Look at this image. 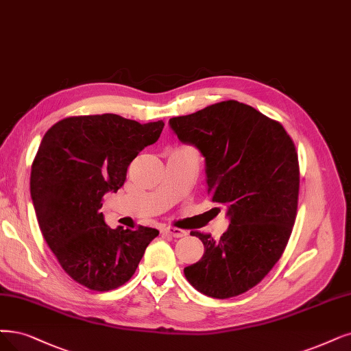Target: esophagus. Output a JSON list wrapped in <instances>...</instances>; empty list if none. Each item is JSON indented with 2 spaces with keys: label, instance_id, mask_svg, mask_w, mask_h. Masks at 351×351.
Masks as SVG:
<instances>
[{
  "label": "esophagus",
  "instance_id": "1",
  "mask_svg": "<svg viewBox=\"0 0 351 351\" xmlns=\"http://www.w3.org/2000/svg\"><path fill=\"white\" fill-rule=\"evenodd\" d=\"M166 236H171V237H175V239H179V237H185L186 236V231L184 230H179V228H175V227H165L162 230Z\"/></svg>",
  "mask_w": 351,
  "mask_h": 351
}]
</instances>
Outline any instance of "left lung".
<instances>
[{"label": "left lung", "mask_w": 351, "mask_h": 351, "mask_svg": "<svg viewBox=\"0 0 351 351\" xmlns=\"http://www.w3.org/2000/svg\"><path fill=\"white\" fill-rule=\"evenodd\" d=\"M169 127L202 154L206 192L230 219L219 240L191 232L204 256L184 269L185 278L217 300L244 293L276 265L291 237L300 192L293 141L279 123L237 101L175 117Z\"/></svg>", "instance_id": "left-lung-1"}]
</instances>
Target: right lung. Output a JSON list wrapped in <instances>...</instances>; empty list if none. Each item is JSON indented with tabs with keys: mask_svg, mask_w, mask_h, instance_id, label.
<instances>
[{
	"mask_svg": "<svg viewBox=\"0 0 351 351\" xmlns=\"http://www.w3.org/2000/svg\"><path fill=\"white\" fill-rule=\"evenodd\" d=\"M165 123L115 114L69 117L51 125L32 165L30 193L42 234L66 274L93 291L121 287L159 231L110 228L102 197L123 185L136 156Z\"/></svg>",
	"mask_w": 351,
	"mask_h": 351,
	"instance_id": "1",
	"label": "right lung"
}]
</instances>
